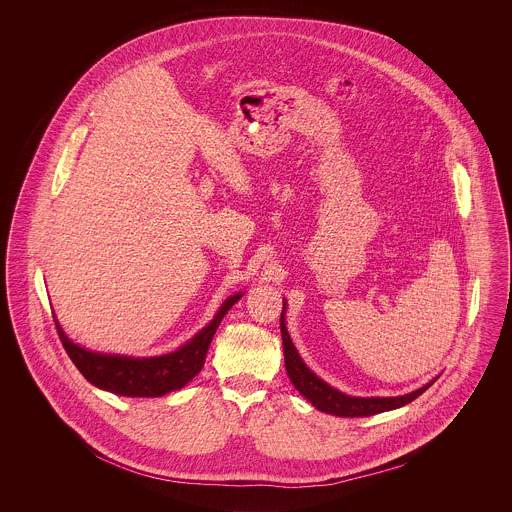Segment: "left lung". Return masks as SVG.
Listing matches in <instances>:
<instances>
[{
  "label": "left lung",
  "instance_id": "1",
  "mask_svg": "<svg viewBox=\"0 0 512 512\" xmlns=\"http://www.w3.org/2000/svg\"><path fill=\"white\" fill-rule=\"evenodd\" d=\"M286 305L288 303L284 301V309H282V317H280L286 372L292 380L293 388L299 391L318 411L334 414V416H349V418L386 413V411L405 407L407 403L414 401L418 395H422L436 382V378H434L432 382L424 384L422 388L405 393V395H397V397H353V395H347L343 391L332 388L330 384L320 380L317 374L299 357L292 338L288 334V328H286Z\"/></svg>",
  "mask_w": 512,
  "mask_h": 512
}]
</instances>
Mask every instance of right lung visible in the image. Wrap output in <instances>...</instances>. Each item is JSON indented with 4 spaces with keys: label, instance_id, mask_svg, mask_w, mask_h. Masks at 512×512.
<instances>
[{
    "label": "right lung",
    "instance_id": "obj_1",
    "mask_svg": "<svg viewBox=\"0 0 512 512\" xmlns=\"http://www.w3.org/2000/svg\"><path fill=\"white\" fill-rule=\"evenodd\" d=\"M244 295L234 293L222 301L213 320L201 328L192 340L186 341L176 351L155 357H128L117 353L90 351L74 343L59 326H55L65 351L69 353L80 374L99 390L111 391L124 397H161L171 391L182 390L205 365V355L219 328L220 320L232 305Z\"/></svg>",
    "mask_w": 512,
    "mask_h": 512
}]
</instances>
